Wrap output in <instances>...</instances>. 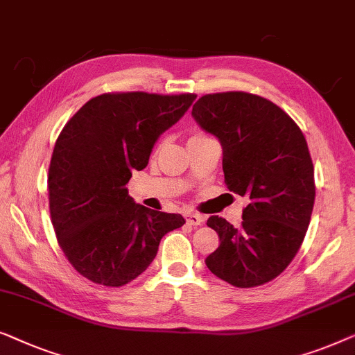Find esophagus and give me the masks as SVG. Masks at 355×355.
Here are the masks:
<instances>
[{"label":"esophagus","instance_id":"obj_1","mask_svg":"<svg viewBox=\"0 0 355 355\" xmlns=\"http://www.w3.org/2000/svg\"><path fill=\"white\" fill-rule=\"evenodd\" d=\"M184 217H187V222L189 223V225H202L204 223V217L199 216V214L196 212H187L184 214Z\"/></svg>","mask_w":355,"mask_h":355}]
</instances>
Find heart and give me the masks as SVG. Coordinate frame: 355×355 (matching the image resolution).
Masks as SVG:
<instances>
[{
	"label": "heart",
	"instance_id": "obj_1",
	"mask_svg": "<svg viewBox=\"0 0 355 355\" xmlns=\"http://www.w3.org/2000/svg\"><path fill=\"white\" fill-rule=\"evenodd\" d=\"M202 138H209V137H207V135L201 133V132H198V133H193L191 137H189L188 141H191V139H202Z\"/></svg>",
	"mask_w": 355,
	"mask_h": 355
}]
</instances>
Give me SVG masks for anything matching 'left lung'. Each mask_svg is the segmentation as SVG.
Returning <instances> with one entry per match:
<instances>
[{
  "label": "left lung",
  "mask_w": 355,
  "mask_h": 355,
  "mask_svg": "<svg viewBox=\"0 0 355 355\" xmlns=\"http://www.w3.org/2000/svg\"><path fill=\"white\" fill-rule=\"evenodd\" d=\"M191 114L222 144L227 188L248 199L236 228L209 217L220 246L206 266L236 288L272 282L297 254L311 222L315 182L306 138L282 107L251 93L204 94Z\"/></svg>",
  "instance_id": "obj_1"
}]
</instances>
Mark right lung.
Here are the masks:
<instances>
[{"mask_svg":"<svg viewBox=\"0 0 355 355\" xmlns=\"http://www.w3.org/2000/svg\"><path fill=\"white\" fill-rule=\"evenodd\" d=\"M196 94L104 93L83 104L54 144L49 212L61 249L89 282L123 286L146 270L180 214L137 204L125 188L143 171L157 138Z\"/></svg>","mask_w":355,"mask_h":355,"instance_id":"right-lung-1","label":"right lung"}]
</instances>
